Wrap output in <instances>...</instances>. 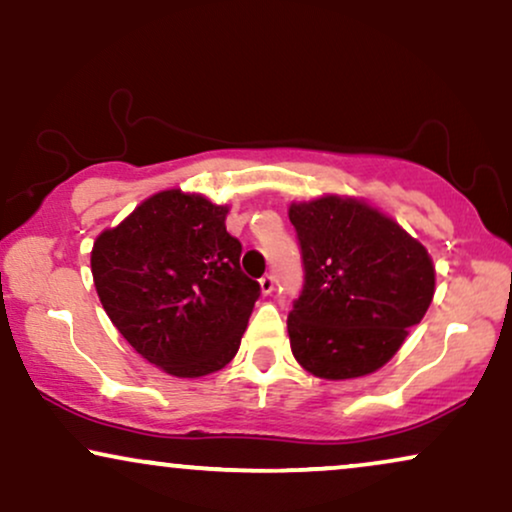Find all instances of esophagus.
<instances>
[{
    "mask_svg": "<svg viewBox=\"0 0 512 512\" xmlns=\"http://www.w3.org/2000/svg\"><path fill=\"white\" fill-rule=\"evenodd\" d=\"M274 276L271 274H264L262 278H260V290H262V295H271L274 293Z\"/></svg>",
    "mask_w": 512,
    "mask_h": 512,
    "instance_id": "1",
    "label": "esophagus"
}]
</instances>
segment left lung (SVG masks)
<instances>
[{"label":"left lung","instance_id":"left-lung-1","mask_svg":"<svg viewBox=\"0 0 512 512\" xmlns=\"http://www.w3.org/2000/svg\"><path fill=\"white\" fill-rule=\"evenodd\" d=\"M304 286L288 314L290 349L316 378H361L385 366L428 312L435 267L394 219L354 198L288 210Z\"/></svg>","mask_w":512,"mask_h":512}]
</instances>
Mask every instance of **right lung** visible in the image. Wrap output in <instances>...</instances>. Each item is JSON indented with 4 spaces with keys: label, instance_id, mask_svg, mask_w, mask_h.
I'll return each instance as SVG.
<instances>
[{
    "label": "right lung",
    "instance_id": "add662e5",
    "mask_svg": "<svg viewBox=\"0 0 512 512\" xmlns=\"http://www.w3.org/2000/svg\"><path fill=\"white\" fill-rule=\"evenodd\" d=\"M226 205L160 191L94 241L92 274L108 319L146 361L177 378L236 357L260 283L241 271L243 245Z\"/></svg>",
    "mask_w": 512,
    "mask_h": 512
}]
</instances>
